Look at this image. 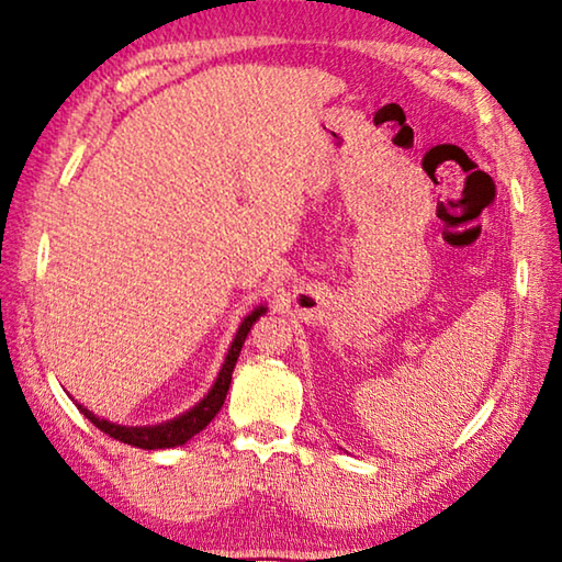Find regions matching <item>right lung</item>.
Returning a JSON list of instances; mask_svg holds the SVG:
<instances>
[{
    "label": "right lung",
    "instance_id": "right-lung-1",
    "mask_svg": "<svg viewBox=\"0 0 562 562\" xmlns=\"http://www.w3.org/2000/svg\"><path fill=\"white\" fill-rule=\"evenodd\" d=\"M263 313H266V306H256L249 316L241 321V326H239V330H236L229 352H226L222 370H220V375H216L212 390L206 392V395L196 402L194 407L182 412V415L160 422V425L125 427V425H115V422H111V419L93 415L91 409L78 405V402H76V407L81 409L83 417L91 419L98 429L105 431L108 437L123 441V445H131L137 449H172V447L187 445V441H190L194 435H200V431L210 425L216 415H220V409L226 400V392H229V385H232V372L236 366V358H239L244 340H246V336H249V330L254 328V323L259 321Z\"/></svg>",
    "mask_w": 562,
    "mask_h": 562
}]
</instances>
